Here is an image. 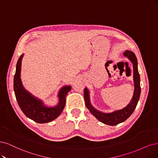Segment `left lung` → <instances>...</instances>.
Listing matches in <instances>:
<instances>
[{
  "mask_svg": "<svg viewBox=\"0 0 158 158\" xmlns=\"http://www.w3.org/2000/svg\"><path fill=\"white\" fill-rule=\"evenodd\" d=\"M123 55L127 57L132 64L133 69V82H134V92L131 101L127 106L119 110H116L111 113H103L97 110L92 106L90 103L89 90L86 88L84 90V98L86 107L90 112L95 117L102 123L109 125L115 126L124 122L130 117L131 114L135 109L139 102L140 94H141V86H140V75L138 71V62L135 55L132 51L126 50Z\"/></svg>",
  "mask_w": 158,
  "mask_h": 158,
  "instance_id": "left-lung-1",
  "label": "left lung"
}]
</instances>
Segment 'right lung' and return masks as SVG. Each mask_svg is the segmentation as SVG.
Masks as SVG:
<instances>
[{
    "mask_svg": "<svg viewBox=\"0 0 158 158\" xmlns=\"http://www.w3.org/2000/svg\"><path fill=\"white\" fill-rule=\"evenodd\" d=\"M22 54L17 62L14 78V89L17 103L27 117L40 124L50 122L59 116L65 107L66 97L71 90L69 85L62 86L58 92V103L53 107L46 106L40 99L35 97L23 86L21 79Z\"/></svg>",
    "mask_w": 158,
    "mask_h": 158,
    "instance_id": "add662e5",
    "label": "right lung"
}]
</instances>
